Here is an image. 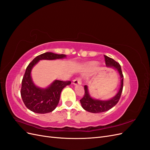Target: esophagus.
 Here are the masks:
<instances>
[{"instance_id":"obj_1","label":"esophagus","mask_w":150,"mask_h":150,"mask_svg":"<svg viewBox=\"0 0 150 150\" xmlns=\"http://www.w3.org/2000/svg\"><path fill=\"white\" fill-rule=\"evenodd\" d=\"M73 84L74 85H78V84H81V79L79 78H76L73 80Z\"/></svg>"}]
</instances>
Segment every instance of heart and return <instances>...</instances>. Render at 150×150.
Instances as JSON below:
<instances>
[{
    "label": "heart",
    "instance_id": "obj_1",
    "mask_svg": "<svg viewBox=\"0 0 150 150\" xmlns=\"http://www.w3.org/2000/svg\"><path fill=\"white\" fill-rule=\"evenodd\" d=\"M96 64H97V63H96V62H89V63H88V64L87 65H86V66L90 67H93V66H95V65H96Z\"/></svg>",
    "mask_w": 150,
    "mask_h": 150
}]
</instances>
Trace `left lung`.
<instances>
[{"mask_svg": "<svg viewBox=\"0 0 150 150\" xmlns=\"http://www.w3.org/2000/svg\"><path fill=\"white\" fill-rule=\"evenodd\" d=\"M104 59H105L106 66L116 69L120 74L121 79L120 88L118 90V92L114 97H112L110 99H108V100H101V99H94L91 96L89 93L88 87L85 85L84 95L83 98L80 100V102L81 106L83 107L84 110L92 113L105 112L114 107L120 100L122 91V88H123V75L122 73L121 66L119 63H117L113 59L107 56L104 55Z\"/></svg>", "mask_w": 150, "mask_h": 150, "instance_id": "8db88e82", "label": "left lung"}]
</instances>
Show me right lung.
Wrapping results in <instances>:
<instances>
[{"mask_svg":"<svg viewBox=\"0 0 150 150\" xmlns=\"http://www.w3.org/2000/svg\"><path fill=\"white\" fill-rule=\"evenodd\" d=\"M66 57L65 54L45 52L39 55L27 67L22 81L21 94L25 106L29 110L39 114L52 112L57 107L62 90L71 84V81L55 80L46 88L35 86L31 76V71L40 60H56Z\"/></svg>","mask_w":150,"mask_h":150,"instance_id":"1","label":"right lung"}]
</instances>
